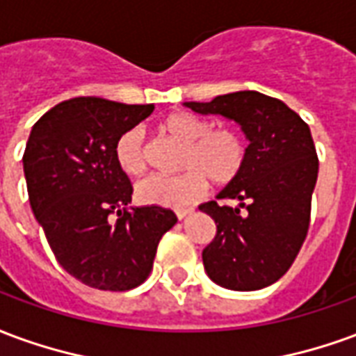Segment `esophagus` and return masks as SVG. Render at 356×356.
<instances>
[{
	"instance_id": "34e87169",
	"label": "esophagus",
	"mask_w": 356,
	"mask_h": 356,
	"mask_svg": "<svg viewBox=\"0 0 356 356\" xmlns=\"http://www.w3.org/2000/svg\"><path fill=\"white\" fill-rule=\"evenodd\" d=\"M194 209L193 208H183V209H177V217L179 219H186L188 216H193Z\"/></svg>"
}]
</instances>
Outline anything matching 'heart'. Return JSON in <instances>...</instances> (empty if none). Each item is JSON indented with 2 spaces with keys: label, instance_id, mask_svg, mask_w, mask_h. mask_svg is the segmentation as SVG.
Listing matches in <instances>:
<instances>
[{
  "label": "heart",
  "instance_id": "b5f03b06",
  "mask_svg": "<svg viewBox=\"0 0 356 356\" xmlns=\"http://www.w3.org/2000/svg\"><path fill=\"white\" fill-rule=\"evenodd\" d=\"M170 139L185 145L175 177H150L137 186V200L148 206L185 208L208 194L209 181L217 186L236 183L246 170L248 143L231 127H217L193 112H175L160 124ZM114 158L129 177L148 171V148L137 129L122 133L114 145Z\"/></svg>",
  "mask_w": 356,
  "mask_h": 356
}]
</instances>
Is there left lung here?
<instances>
[{"label":"left lung","instance_id":"obj_1","mask_svg":"<svg viewBox=\"0 0 356 356\" xmlns=\"http://www.w3.org/2000/svg\"><path fill=\"white\" fill-rule=\"evenodd\" d=\"M200 114H221L242 125L250 139L242 177L219 198L238 206L202 204L217 234L202 259L208 276L236 291L261 290L282 278L305 242L318 156L309 125L275 97L257 91L186 102Z\"/></svg>","mask_w":356,"mask_h":356}]
</instances>
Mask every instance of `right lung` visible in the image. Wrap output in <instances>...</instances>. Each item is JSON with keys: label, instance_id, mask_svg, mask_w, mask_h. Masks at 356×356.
Returning <instances> with one entry per match:
<instances>
[{"label": "right lung", "instance_id": "1", "mask_svg": "<svg viewBox=\"0 0 356 356\" xmlns=\"http://www.w3.org/2000/svg\"><path fill=\"white\" fill-rule=\"evenodd\" d=\"M152 110L76 97L45 112L26 143L22 163L35 219L60 267L95 290L140 286L160 238L177 223L160 206L127 208L133 186L114 158L118 137Z\"/></svg>", "mask_w": 356, "mask_h": 356}]
</instances>
